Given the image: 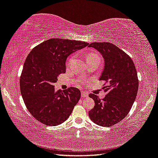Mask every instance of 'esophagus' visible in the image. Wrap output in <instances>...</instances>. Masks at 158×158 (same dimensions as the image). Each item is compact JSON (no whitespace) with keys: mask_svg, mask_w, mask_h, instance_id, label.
<instances>
[{"mask_svg":"<svg viewBox=\"0 0 158 158\" xmlns=\"http://www.w3.org/2000/svg\"><path fill=\"white\" fill-rule=\"evenodd\" d=\"M88 96H89V94L86 91H81V97L87 98Z\"/></svg>","mask_w":158,"mask_h":158,"instance_id":"34e87169","label":"esophagus"}]
</instances>
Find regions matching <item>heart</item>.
Instances as JSON below:
<instances>
[{
    "label": "heart",
    "instance_id": "heart-1",
    "mask_svg": "<svg viewBox=\"0 0 158 158\" xmlns=\"http://www.w3.org/2000/svg\"><path fill=\"white\" fill-rule=\"evenodd\" d=\"M74 56H71L69 57V59L68 60V61L67 62V65H69L71 63V62L73 60ZM100 56H98V54H97L96 52H89V54H87L86 56V60H100Z\"/></svg>",
    "mask_w": 158,
    "mask_h": 158
}]
</instances>
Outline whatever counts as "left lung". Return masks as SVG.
<instances>
[{
  "mask_svg": "<svg viewBox=\"0 0 158 158\" xmlns=\"http://www.w3.org/2000/svg\"><path fill=\"white\" fill-rule=\"evenodd\" d=\"M89 47L94 48L103 57L105 66L100 80L106 84L102 87L106 93L102 100L89 94L95 106L89 115L95 124L111 127L127 116L136 99L139 89L136 67L126 52L111 43L94 42Z\"/></svg>",
  "mask_w": 158,
  "mask_h": 158,
  "instance_id": "1",
  "label": "left lung"
}]
</instances>
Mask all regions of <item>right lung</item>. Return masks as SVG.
<instances>
[{
	"instance_id": "right-lung-1",
	"label": "right lung",
	"mask_w": 158,
	"mask_h": 158,
	"mask_svg": "<svg viewBox=\"0 0 158 158\" xmlns=\"http://www.w3.org/2000/svg\"><path fill=\"white\" fill-rule=\"evenodd\" d=\"M88 43L51 39L34 47L27 56L19 79L20 91L27 110L44 124L57 126L68 119L81 97L77 88L56 91L57 77L65 73V62L72 52Z\"/></svg>"
}]
</instances>
